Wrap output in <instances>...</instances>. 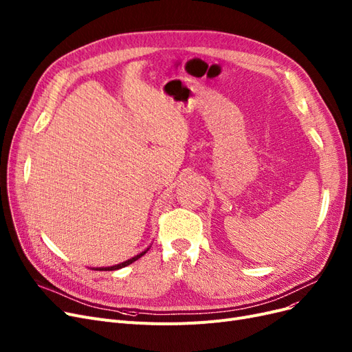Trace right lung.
Instances as JSON below:
<instances>
[{
	"label": "right lung",
	"mask_w": 352,
	"mask_h": 352,
	"mask_svg": "<svg viewBox=\"0 0 352 352\" xmlns=\"http://www.w3.org/2000/svg\"><path fill=\"white\" fill-rule=\"evenodd\" d=\"M146 252H148V249H146L145 252L140 253V254H136V256H135V257H132V258H128V261H126V262H124V263H119V265L109 266V267H99V269H95V270H118V269H122V267H125V266H128V265L133 263L135 261H138V258H140V257H142Z\"/></svg>",
	"instance_id": "add662e5"
}]
</instances>
